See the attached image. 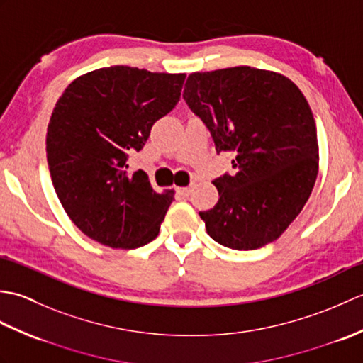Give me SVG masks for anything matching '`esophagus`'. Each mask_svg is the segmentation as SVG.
<instances>
[{"label": "esophagus", "mask_w": 363, "mask_h": 363, "mask_svg": "<svg viewBox=\"0 0 363 363\" xmlns=\"http://www.w3.org/2000/svg\"><path fill=\"white\" fill-rule=\"evenodd\" d=\"M177 194H179V195H181V196H184V198H187V196L191 194V186L177 189Z\"/></svg>", "instance_id": "1"}]
</instances>
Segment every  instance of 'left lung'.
<instances>
[{"label": "left lung", "instance_id": "obj_1", "mask_svg": "<svg viewBox=\"0 0 363 363\" xmlns=\"http://www.w3.org/2000/svg\"><path fill=\"white\" fill-rule=\"evenodd\" d=\"M182 96L217 152H235L237 173L213 181L218 203L199 212L207 234L238 251L274 242L303 211L318 174L317 126L303 91L281 73L242 65L191 73Z\"/></svg>", "mask_w": 363, "mask_h": 363}]
</instances>
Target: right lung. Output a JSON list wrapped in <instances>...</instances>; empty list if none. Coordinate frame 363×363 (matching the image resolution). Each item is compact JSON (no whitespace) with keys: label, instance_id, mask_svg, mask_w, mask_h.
<instances>
[{"label":"right lung","instance_id":"add662e5","mask_svg":"<svg viewBox=\"0 0 363 363\" xmlns=\"http://www.w3.org/2000/svg\"><path fill=\"white\" fill-rule=\"evenodd\" d=\"M186 73L98 68L76 78L52 109L46 159L60 204L91 240L134 250L157 237L174 190L157 194L145 172L128 173L151 128L179 101Z\"/></svg>","mask_w":363,"mask_h":363}]
</instances>
